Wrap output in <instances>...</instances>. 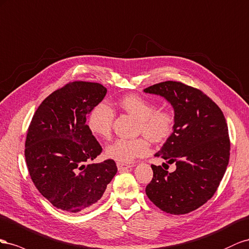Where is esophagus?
Returning a JSON list of instances; mask_svg holds the SVG:
<instances>
[{"label":"esophagus","mask_w":249,"mask_h":249,"mask_svg":"<svg viewBox=\"0 0 249 249\" xmlns=\"http://www.w3.org/2000/svg\"><path fill=\"white\" fill-rule=\"evenodd\" d=\"M117 167H118L119 171H123V170H125L127 168H130L132 166L128 165V164H121V162H117Z\"/></svg>","instance_id":"1"}]
</instances>
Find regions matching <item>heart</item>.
<instances>
[{
    "instance_id": "1",
    "label": "heart",
    "mask_w": 249,
    "mask_h": 249,
    "mask_svg": "<svg viewBox=\"0 0 249 249\" xmlns=\"http://www.w3.org/2000/svg\"><path fill=\"white\" fill-rule=\"evenodd\" d=\"M119 106L139 119L138 133H143L154 143L167 140L172 133L174 117L168 109H156L153 101L139 95H127L119 101ZM115 110L108 104L100 103L90 110L88 127L95 136L109 139ZM145 137L134 139H117L106 148V156L121 164H127L150 152V144Z\"/></svg>"
}]
</instances>
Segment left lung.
I'll list each match as a JSON object with an SVG mask.
<instances>
[{"instance_id":"1","label":"left lung","mask_w":249,"mask_h":249,"mask_svg":"<svg viewBox=\"0 0 249 249\" xmlns=\"http://www.w3.org/2000/svg\"><path fill=\"white\" fill-rule=\"evenodd\" d=\"M144 90L165 97L175 111L173 132L155 155L176 169L168 172L151 165L153 177L146 194L161 211L188 214L211 199L229 165L231 141L225 118L210 97L180 81L160 82Z\"/></svg>"}]
</instances>
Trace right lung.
<instances>
[{"label":"right lung","instance_id":"right-lung-1","mask_svg":"<svg viewBox=\"0 0 249 249\" xmlns=\"http://www.w3.org/2000/svg\"><path fill=\"white\" fill-rule=\"evenodd\" d=\"M106 91L100 83L71 81L41 102L28 128L25 158L31 179L65 212L78 213L96 203L117 173L112 160L87 165L102 152L87 115Z\"/></svg>","mask_w":249,"mask_h":249}]
</instances>
